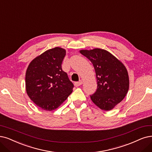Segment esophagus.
I'll return each instance as SVG.
<instances>
[{
  "instance_id": "1",
  "label": "esophagus",
  "mask_w": 152,
  "mask_h": 152,
  "mask_svg": "<svg viewBox=\"0 0 152 152\" xmlns=\"http://www.w3.org/2000/svg\"><path fill=\"white\" fill-rule=\"evenodd\" d=\"M82 84H83V81L80 80V81L75 82V86H76V87H78V86H81V85H82Z\"/></svg>"
}]
</instances>
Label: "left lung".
I'll return each mask as SVG.
<instances>
[{"label": "left lung", "mask_w": 152, "mask_h": 152, "mask_svg": "<svg viewBox=\"0 0 152 152\" xmlns=\"http://www.w3.org/2000/svg\"><path fill=\"white\" fill-rule=\"evenodd\" d=\"M90 61L96 72V91L90 97L98 108L109 111L124 99L129 89V77L121 62L107 50L95 48L81 50Z\"/></svg>", "instance_id": "8db88e82"}]
</instances>
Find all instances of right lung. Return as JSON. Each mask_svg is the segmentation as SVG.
I'll use <instances>...</instances> for the list:
<instances>
[{
  "mask_svg": "<svg viewBox=\"0 0 152 152\" xmlns=\"http://www.w3.org/2000/svg\"><path fill=\"white\" fill-rule=\"evenodd\" d=\"M66 50L56 47L34 59L26 73V89L30 99L46 111H53L72 91L74 85L62 69Z\"/></svg>",
  "mask_w": 152,
  "mask_h": 152,
  "instance_id": "right-lung-1",
  "label": "right lung"
}]
</instances>
